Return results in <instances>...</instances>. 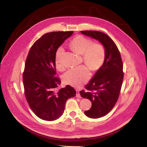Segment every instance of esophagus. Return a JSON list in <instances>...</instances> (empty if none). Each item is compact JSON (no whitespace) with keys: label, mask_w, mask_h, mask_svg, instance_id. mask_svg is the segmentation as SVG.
I'll return each mask as SVG.
<instances>
[{"label":"esophagus","mask_w":147,"mask_h":147,"mask_svg":"<svg viewBox=\"0 0 147 147\" xmlns=\"http://www.w3.org/2000/svg\"><path fill=\"white\" fill-rule=\"evenodd\" d=\"M76 97L78 98H80L81 97V96H80V94L79 92V90L77 89H76Z\"/></svg>","instance_id":"34e87169"}]
</instances>
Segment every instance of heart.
<instances>
[{"label": "heart", "instance_id": "heart-1", "mask_svg": "<svg viewBox=\"0 0 147 147\" xmlns=\"http://www.w3.org/2000/svg\"><path fill=\"white\" fill-rule=\"evenodd\" d=\"M70 47L75 53L82 55L84 63L92 71L100 69L104 63L106 54L105 47L100 42H93L92 40L89 38L78 35L71 41ZM64 52L63 47H59L57 49L55 55L56 67L61 71L64 69L62 64ZM88 67L83 65L68 70L63 75V82L75 87H80L90 77Z\"/></svg>", "mask_w": 147, "mask_h": 147}]
</instances>
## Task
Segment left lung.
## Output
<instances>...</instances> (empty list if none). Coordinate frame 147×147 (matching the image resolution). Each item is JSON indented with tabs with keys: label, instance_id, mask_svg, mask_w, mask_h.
Wrapping results in <instances>:
<instances>
[{
	"label": "left lung",
	"instance_id": "left-lung-1",
	"mask_svg": "<svg viewBox=\"0 0 147 147\" xmlns=\"http://www.w3.org/2000/svg\"><path fill=\"white\" fill-rule=\"evenodd\" d=\"M84 35L98 40L104 46V63L85 89L80 92L81 96L92 102L91 108L85 114L91 118L106 115L114 107L119 98L124 73L120 52L113 40L100 31H81Z\"/></svg>",
	"mask_w": 147,
	"mask_h": 147
}]
</instances>
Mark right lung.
<instances>
[{
    "label": "right lung",
    "mask_w": 147,
    "mask_h": 147,
    "mask_svg": "<svg viewBox=\"0 0 147 147\" xmlns=\"http://www.w3.org/2000/svg\"><path fill=\"white\" fill-rule=\"evenodd\" d=\"M73 31L45 34L32 46L22 74L24 93L34 113L45 121H53L64 112L66 101L76 96L75 89L67 85L57 89L61 79L56 76L55 55L57 49Z\"/></svg>",
    "instance_id": "right-lung-1"
}]
</instances>
